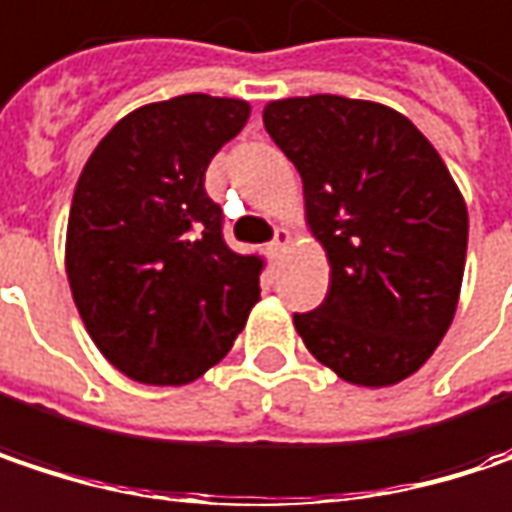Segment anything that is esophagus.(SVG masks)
<instances>
[{
  "instance_id": "34e87169",
  "label": "esophagus",
  "mask_w": 512,
  "mask_h": 512,
  "mask_svg": "<svg viewBox=\"0 0 512 512\" xmlns=\"http://www.w3.org/2000/svg\"><path fill=\"white\" fill-rule=\"evenodd\" d=\"M293 243V234L287 231V228H278L275 231V237H272V243H269V252L275 257H281L284 252H287V246Z\"/></svg>"
}]
</instances>
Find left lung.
Masks as SVG:
<instances>
[{"instance_id":"1","label":"left lung","mask_w":512,"mask_h":512,"mask_svg":"<svg viewBox=\"0 0 512 512\" xmlns=\"http://www.w3.org/2000/svg\"><path fill=\"white\" fill-rule=\"evenodd\" d=\"M296 163L307 225L331 263L328 296L296 313L307 351L357 387L413 375L445 337L466 266V202L428 137L398 111L296 96L263 108Z\"/></svg>"}]
</instances>
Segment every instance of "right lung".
I'll return each instance as SVG.
<instances>
[{
    "mask_svg": "<svg viewBox=\"0 0 512 512\" xmlns=\"http://www.w3.org/2000/svg\"><path fill=\"white\" fill-rule=\"evenodd\" d=\"M249 102L205 93L131 111L84 163L67 278L87 334L122 375L181 387L219 363L260 299L263 257L237 255L205 193Z\"/></svg>",
    "mask_w": 512,
    "mask_h": 512,
    "instance_id": "1",
    "label": "right lung"
}]
</instances>
